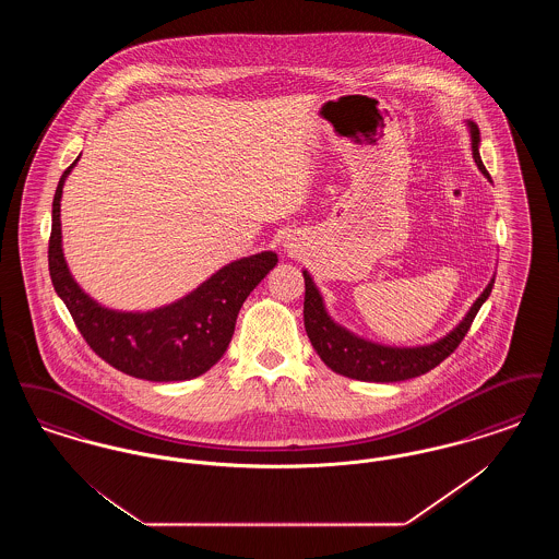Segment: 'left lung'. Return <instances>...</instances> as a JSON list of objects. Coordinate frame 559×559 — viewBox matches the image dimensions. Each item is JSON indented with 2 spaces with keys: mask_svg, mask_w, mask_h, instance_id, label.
I'll use <instances>...</instances> for the list:
<instances>
[{
  "mask_svg": "<svg viewBox=\"0 0 559 559\" xmlns=\"http://www.w3.org/2000/svg\"><path fill=\"white\" fill-rule=\"evenodd\" d=\"M469 142H472V155L478 165L479 171L488 182L490 174L486 171L481 157H479V130L474 121H465ZM306 281V297H304V324L306 333L317 349L320 360L331 369L349 379L358 381H404L419 377L424 372L438 367L447 356H451L456 346L463 342L465 333L469 331L472 322L476 319L481 304L488 299V295L495 287V276L486 285V289L479 293L478 299L472 304L467 314L459 324L451 329L444 337L426 344V346L399 347L377 344L371 340H365L356 333H352L344 324L331 319L324 306V297L320 295L319 287L308 270H304Z\"/></svg>",
  "mask_w": 559,
  "mask_h": 559,
  "instance_id": "1",
  "label": "left lung"
}]
</instances>
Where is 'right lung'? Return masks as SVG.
Here are the masks:
<instances>
[{"label": "right lung", "instance_id": "right-lung-1", "mask_svg": "<svg viewBox=\"0 0 559 559\" xmlns=\"http://www.w3.org/2000/svg\"><path fill=\"white\" fill-rule=\"evenodd\" d=\"M80 157L62 174L53 194L48 249L53 292L69 308L83 340L117 371L146 381H187L210 371L228 349L242 301L276 266V253L262 251L235 260L185 297L153 310L103 306L81 289L62 251L60 199Z\"/></svg>", "mask_w": 559, "mask_h": 559}]
</instances>
